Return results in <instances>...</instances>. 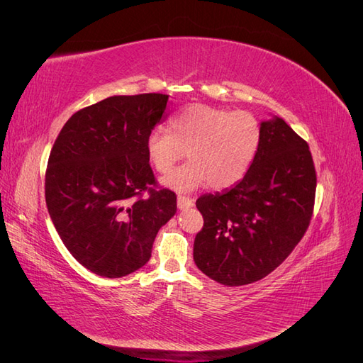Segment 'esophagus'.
Segmentation results:
<instances>
[{
  "instance_id": "esophagus-1",
  "label": "esophagus",
  "mask_w": 363,
  "mask_h": 363,
  "mask_svg": "<svg viewBox=\"0 0 363 363\" xmlns=\"http://www.w3.org/2000/svg\"><path fill=\"white\" fill-rule=\"evenodd\" d=\"M194 206V200L192 199H188V196H179L177 199V207L180 208V211H186V208H189Z\"/></svg>"
}]
</instances>
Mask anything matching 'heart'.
Returning <instances> with one entry per match:
<instances>
[{
    "label": "heart",
    "mask_w": 363,
    "mask_h": 363,
    "mask_svg": "<svg viewBox=\"0 0 363 363\" xmlns=\"http://www.w3.org/2000/svg\"><path fill=\"white\" fill-rule=\"evenodd\" d=\"M260 138V123L247 111L192 104L171 121L169 131L160 127L150 131L145 152L152 168L168 174L186 151L191 162L163 180L172 191L191 192L207 183L225 189L247 174Z\"/></svg>",
    "instance_id": "obj_1"
}]
</instances>
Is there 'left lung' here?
I'll return each instance as SVG.
<instances>
[{"instance_id": "1", "label": "left lung", "mask_w": 363, "mask_h": 363, "mask_svg": "<svg viewBox=\"0 0 363 363\" xmlns=\"http://www.w3.org/2000/svg\"><path fill=\"white\" fill-rule=\"evenodd\" d=\"M257 155L247 174L221 194L196 200L204 225L195 265L207 277L242 286L267 277L309 227L316 174L309 145L279 116L262 121Z\"/></svg>"}]
</instances>
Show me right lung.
<instances>
[{"instance_id": "right-lung-1", "label": "right lung", "mask_w": 363, "mask_h": 363, "mask_svg": "<svg viewBox=\"0 0 363 363\" xmlns=\"http://www.w3.org/2000/svg\"><path fill=\"white\" fill-rule=\"evenodd\" d=\"M169 95H113L74 113L54 142L45 175L51 221L75 260L118 279L142 268L177 196L152 189L145 152ZM149 191L147 197L143 192Z\"/></svg>"}]
</instances>
